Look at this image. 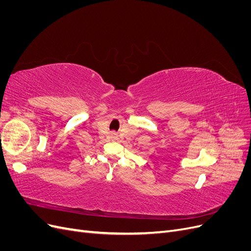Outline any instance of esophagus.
<instances>
[{
  "label": "esophagus",
  "instance_id": "obj_1",
  "mask_svg": "<svg viewBox=\"0 0 251 251\" xmlns=\"http://www.w3.org/2000/svg\"><path fill=\"white\" fill-rule=\"evenodd\" d=\"M118 137V136H117V134L116 133H111V138H113V139H116Z\"/></svg>",
  "mask_w": 251,
  "mask_h": 251
}]
</instances>
